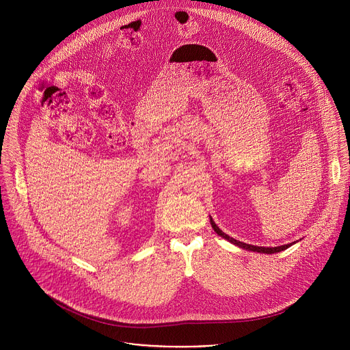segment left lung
Instances as JSON below:
<instances>
[{
    "mask_svg": "<svg viewBox=\"0 0 350 350\" xmlns=\"http://www.w3.org/2000/svg\"><path fill=\"white\" fill-rule=\"evenodd\" d=\"M211 224H212V228L216 231V234L217 235H220L221 238H224V239H227L228 242H231V243H234V245H237V246H239V247H242V249H245V251H252V252H259V254H267V255H271V254H277V252H281V251H285V249H288L289 246H292L293 243H296V242H291V243H286V245H281V246H273V247H265V246H256V245H249V243H245V242H241V241H237V239H234L232 237H230V235H227L226 232H223L217 226H216V223L213 221V219L211 217Z\"/></svg>",
    "mask_w": 350,
    "mask_h": 350,
    "instance_id": "obj_1",
    "label": "left lung"
}]
</instances>
